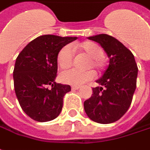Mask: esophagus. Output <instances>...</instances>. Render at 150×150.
Wrapping results in <instances>:
<instances>
[{"label":"esophagus","instance_id":"34e87169","mask_svg":"<svg viewBox=\"0 0 150 150\" xmlns=\"http://www.w3.org/2000/svg\"><path fill=\"white\" fill-rule=\"evenodd\" d=\"M71 89L74 90V91H75V90H79V89H80V86H71Z\"/></svg>","mask_w":150,"mask_h":150}]
</instances>
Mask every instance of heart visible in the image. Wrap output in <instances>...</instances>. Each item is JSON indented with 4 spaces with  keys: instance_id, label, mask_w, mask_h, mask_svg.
Listing matches in <instances>:
<instances>
[{
    "instance_id": "obj_1",
    "label": "heart",
    "mask_w": 150,
    "mask_h": 150,
    "mask_svg": "<svg viewBox=\"0 0 150 150\" xmlns=\"http://www.w3.org/2000/svg\"><path fill=\"white\" fill-rule=\"evenodd\" d=\"M79 50L86 54L91 59L88 62L86 68H92L96 72H99L102 69L104 56V50L101 45L91 41L84 42L70 45H65L60 49L57 56V63L59 67L62 69L70 68L74 59V50ZM94 77V73L91 70L80 71L77 69H70L63 72L60 75V79L64 83L72 86H81L86 81H91Z\"/></svg>"
}]
</instances>
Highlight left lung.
Wrapping results in <instances>:
<instances>
[{"label": "left lung", "instance_id": "1", "mask_svg": "<svg viewBox=\"0 0 150 150\" xmlns=\"http://www.w3.org/2000/svg\"><path fill=\"white\" fill-rule=\"evenodd\" d=\"M98 42L110 59L109 65L92 88L93 94L85 101L87 116L96 122L112 123L127 112L133 100L138 76V66L134 54L122 43L108 34L89 37Z\"/></svg>", "mask_w": 150, "mask_h": 150}]
</instances>
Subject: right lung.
<instances>
[{
	"label": "right lung",
	"mask_w": 150,
	"mask_h": 150,
	"mask_svg": "<svg viewBox=\"0 0 150 150\" xmlns=\"http://www.w3.org/2000/svg\"><path fill=\"white\" fill-rule=\"evenodd\" d=\"M76 37L42 35L18 54L13 70L14 89L23 112L33 120H54L61 112L70 86L55 82L59 52ZM49 86L51 87L49 88Z\"/></svg>",
	"instance_id": "right-lung-1"
}]
</instances>
